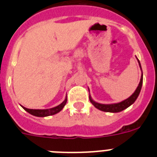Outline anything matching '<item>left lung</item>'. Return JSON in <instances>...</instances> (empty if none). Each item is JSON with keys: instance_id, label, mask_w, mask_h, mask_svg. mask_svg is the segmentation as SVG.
<instances>
[{"instance_id": "8db88e82", "label": "left lung", "mask_w": 157, "mask_h": 157, "mask_svg": "<svg viewBox=\"0 0 157 157\" xmlns=\"http://www.w3.org/2000/svg\"><path fill=\"white\" fill-rule=\"evenodd\" d=\"M138 63H139V66L141 69V63L140 61L138 59ZM142 82H143V75L141 74V80H140V82L138 84V86L137 87L136 90L134 91V94L130 96V98H128L127 99L124 100V101H121L120 103L116 104H110V105H105V104H100L94 101V100L91 98V97L90 96V101L91 103L94 105L95 108H97L98 109L101 111H103V112H120L121 111L124 110V109H127L129 106L134 103V101H136V99L138 98V95L140 94V91H141V86H142Z\"/></svg>"}]
</instances>
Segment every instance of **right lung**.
<instances>
[{"label":"right lung","mask_w":157,"mask_h":157,"mask_svg":"<svg viewBox=\"0 0 157 157\" xmlns=\"http://www.w3.org/2000/svg\"><path fill=\"white\" fill-rule=\"evenodd\" d=\"M67 103V98H65L64 101L62 102L60 105H59L58 106L54 107V108H52V109H27L25 107H23V109H24L25 111H27V112H29L30 114L33 115V116H37V117H45V116H52V115H55L56 113H58L59 112L63 109V108L64 107V105H66Z\"/></svg>","instance_id":"1"}]
</instances>
